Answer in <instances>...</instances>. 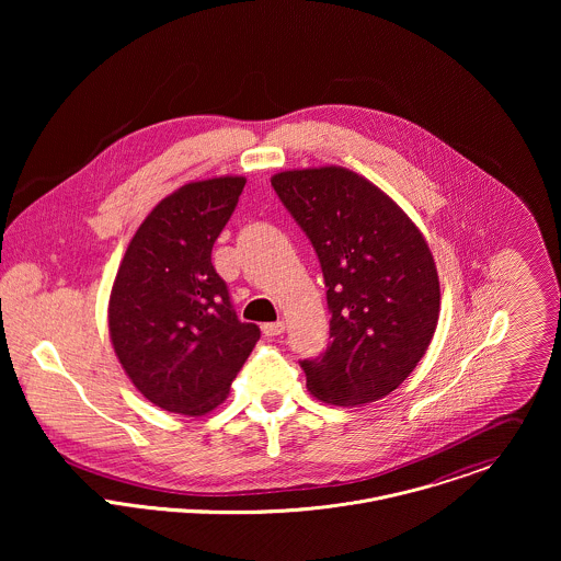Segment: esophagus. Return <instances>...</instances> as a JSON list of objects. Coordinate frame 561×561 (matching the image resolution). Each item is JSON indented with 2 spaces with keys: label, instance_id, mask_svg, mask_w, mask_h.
<instances>
[{
  "label": "esophagus",
  "instance_id": "esophagus-1",
  "mask_svg": "<svg viewBox=\"0 0 561 561\" xmlns=\"http://www.w3.org/2000/svg\"><path fill=\"white\" fill-rule=\"evenodd\" d=\"M261 330H263V334H265V336H278V334H283V332H285V321L263 323V325H261Z\"/></svg>",
  "mask_w": 561,
  "mask_h": 561
}]
</instances>
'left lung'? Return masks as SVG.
I'll use <instances>...</instances> for the list:
<instances>
[{
  "instance_id": "left-lung-1",
  "label": "left lung",
  "mask_w": 561,
  "mask_h": 561,
  "mask_svg": "<svg viewBox=\"0 0 561 561\" xmlns=\"http://www.w3.org/2000/svg\"><path fill=\"white\" fill-rule=\"evenodd\" d=\"M320 256L330 345L302 360L313 398L360 405L387 398L423 358L440 313L434 256L419 227L369 179L341 165L272 176Z\"/></svg>"
}]
</instances>
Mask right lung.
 Wrapping results in <instances>:
<instances>
[{"label": "right lung", "mask_w": 561, "mask_h": 561, "mask_svg": "<svg viewBox=\"0 0 561 561\" xmlns=\"http://www.w3.org/2000/svg\"><path fill=\"white\" fill-rule=\"evenodd\" d=\"M243 176L190 181L156 205L116 272L107 325L131 385L161 410L203 416L227 400L261 336L238 320L211 263Z\"/></svg>", "instance_id": "1"}]
</instances>
